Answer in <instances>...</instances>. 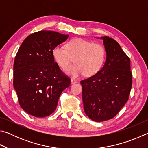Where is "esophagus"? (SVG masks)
Segmentation results:
<instances>
[{
    "label": "esophagus",
    "instance_id": "esophagus-1",
    "mask_svg": "<svg viewBox=\"0 0 148 148\" xmlns=\"http://www.w3.org/2000/svg\"><path fill=\"white\" fill-rule=\"evenodd\" d=\"M71 84H76L77 83V81H76V79H71Z\"/></svg>",
    "mask_w": 148,
    "mask_h": 148
}]
</instances>
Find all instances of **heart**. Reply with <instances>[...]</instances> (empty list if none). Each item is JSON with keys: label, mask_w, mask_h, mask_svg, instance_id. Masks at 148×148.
<instances>
[{"label": "heart", "mask_w": 148, "mask_h": 148, "mask_svg": "<svg viewBox=\"0 0 148 148\" xmlns=\"http://www.w3.org/2000/svg\"><path fill=\"white\" fill-rule=\"evenodd\" d=\"M52 56L62 70H66L74 58V64L66 70V73L73 77L82 74L93 76L101 71L106 57L103 45L92 43L83 38H74L67 42L66 48L57 46L52 50Z\"/></svg>", "instance_id": "b5f03b06"}]
</instances>
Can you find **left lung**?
Instances as JSON below:
<instances>
[{
	"instance_id": "left-lung-1",
	"label": "left lung",
	"mask_w": 148,
	"mask_h": 148,
	"mask_svg": "<svg viewBox=\"0 0 148 148\" xmlns=\"http://www.w3.org/2000/svg\"><path fill=\"white\" fill-rule=\"evenodd\" d=\"M106 59L101 71L82 80L85 113L94 121L114 117L129 97L132 87L130 58L112 38L102 36Z\"/></svg>"
}]
</instances>
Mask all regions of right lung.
Returning <instances> with one entry per match:
<instances>
[{"mask_svg":"<svg viewBox=\"0 0 148 148\" xmlns=\"http://www.w3.org/2000/svg\"><path fill=\"white\" fill-rule=\"evenodd\" d=\"M68 37L51 31L34 32L25 39L15 57L14 87L20 106L32 116L53 113L61 92L71 84L52 56L54 47Z\"/></svg>","mask_w":148,"mask_h":148,"instance_id":"1","label":"right lung"}]
</instances>
